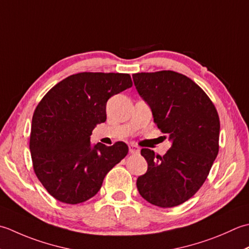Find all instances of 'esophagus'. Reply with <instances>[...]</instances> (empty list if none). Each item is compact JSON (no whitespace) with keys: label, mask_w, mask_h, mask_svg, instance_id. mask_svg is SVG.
<instances>
[{"label":"esophagus","mask_w":249,"mask_h":249,"mask_svg":"<svg viewBox=\"0 0 249 249\" xmlns=\"http://www.w3.org/2000/svg\"><path fill=\"white\" fill-rule=\"evenodd\" d=\"M129 151L131 154H138L140 151V148L135 145H129Z\"/></svg>","instance_id":"1"}]
</instances>
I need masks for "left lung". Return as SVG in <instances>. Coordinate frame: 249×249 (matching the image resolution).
I'll return each mask as SVG.
<instances>
[{
	"label": "left lung",
	"mask_w": 249,
	"mask_h": 249,
	"mask_svg": "<svg viewBox=\"0 0 249 249\" xmlns=\"http://www.w3.org/2000/svg\"><path fill=\"white\" fill-rule=\"evenodd\" d=\"M132 77L155 124L172 141L163 157L141 150L148 169L136 187L151 204L177 206L195 196L207 178L219 150V116L207 94L185 75L159 71Z\"/></svg>",
	"instance_id": "obj_1"
}]
</instances>
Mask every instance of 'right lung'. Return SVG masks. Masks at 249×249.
<instances>
[{"instance_id":"obj_1","label":"right lung","mask_w":249,"mask_h":249,"mask_svg":"<svg viewBox=\"0 0 249 249\" xmlns=\"http://www.w3.org/2000/svg\"><path fill=\"white\" fill-rule=\"evenodd\" d=\"M132 85L129 74L84 72L61 80L40 100L30 151L35 174L54 199L67 204L89 200L128 154L124 142L92 146L90 135L105 123L107 100Z\"/></svg>"}]
</instances>
